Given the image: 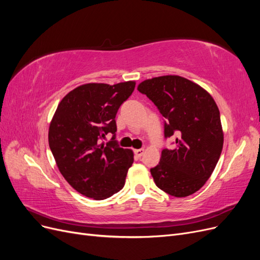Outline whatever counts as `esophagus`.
Instances as JSON below:
<instances>
[{
    "instance_id": "1",
    "label": "esophagus",
    "mask_w": 260,
    "mask_h": 260,
    "mask_svg": "<svg viewBox=\"0 0 260 260\" xmlns=\"http://www.w3.org/2000/svg\"><path fill=\"white\" fill-rule=\"evenodd\" d=\"M144 153V149L143 148H139V149H135V154L137 157H141Z\"/></svg>"
}]
</instances>
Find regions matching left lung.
<instances>
[{
    "instance_id": "1",
    "label": "left lung",
    "mask_w": 260,
    "mask_h": 260,
    "mask_svg": "<svg viewBox=\"0 0 260 260\" xmlns=\"http://www.w3.org/2000/svg\"><path fill=\"white\" fill-rule=\"evenodd\" d=\"M138 90L165 118V139L175 138V146L164 148L160 161L151 169L155 184L175 198L199 191L214 171L223 145L214 99L202 86L180 76L145 80Z\"/></svg>"
}]
</instances>
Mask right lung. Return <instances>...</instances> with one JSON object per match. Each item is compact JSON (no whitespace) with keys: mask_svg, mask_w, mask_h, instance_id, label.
<instances>
[{"mask_svg":"<svg viewBox=\"0 0 260 260\" xmlns=\"http://www.w3.org/2000/svg\"><path fill=\"white\" fill-rule=\"evenodd\" d=\"M135 86V81L82 84L60 101L54 114L49 129L52 154L62 177L86 198L105 200L124 185L133 153L115 140V117ZM109 133L111 141L101 144Z\"/></svg>","mask_w":260,"mask_h":260,"instance_id":"add662e5","label":"right lung"}]
</instances>
